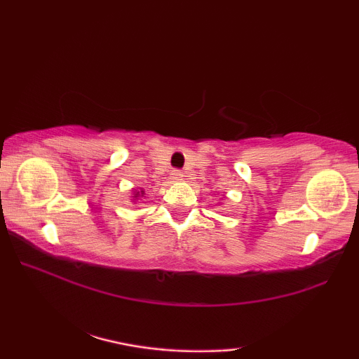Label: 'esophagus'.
I'll return each mask as SVG.
<instances>
[{
  "label": "esophagus",
  "instance_id": "obj_1",
  "mask_svg": "<svg viewBox=\"0 0 359 359\" xmlns=\"http://www.w3.org/2000/svg\"><path fill=\"white\" fill-rule=\"evenodd\" d=\"M183 178H184V175L181 173L180 170H173V171H171V180H173L175 183H176V181H183Z\"/></svg>",
  "mask_w": 359,
  "mask_h": 359
}]
</instances>
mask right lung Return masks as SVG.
<instances>
[{"label":"right lung","instance_id":"1","mask_svg":"<svg viewBox=\"0 0 359 359\" xmlns=\"http://www.w3.org/2000/svg\"><path fill=\"white\" fill-rule=\"evenodd\" d=\"M144 194H145L144 189L135 188L134 191H132V201H130V203H137V201H139L140 198H144Z\"/></svg>","mask_w":359,"mask_h":359}]
</instances>
